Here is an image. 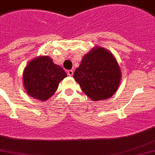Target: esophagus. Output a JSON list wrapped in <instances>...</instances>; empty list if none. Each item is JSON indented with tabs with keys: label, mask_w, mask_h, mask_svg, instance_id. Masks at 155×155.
<instances>
[{
	"label": "esophagus",
	"mask_w": 155,
	"mask_h": 155,
	"mask_svg": "<svg viewBox=\"0 0 155 155\" xmlns=\"http://www.w3.org/2000/svg\"><path fill=\"white\" fill-rule=\"evenodd\" d=\"M67 73H68V75H69V76H72V75H73L74 71H73V70H68V71H67Z\"/></svg>",
	"instance_id": "1"
}]
</instances>
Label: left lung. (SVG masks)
Wrapping results in <instances>:
<instances>
[{
	"label": "left lung",
	"instance_id": "obj_1",
	"mask_svg": "<svg viewBox=\"0 0 155 155\" xmlns=\"http://www.w3.org/2000/svg\"><path fill=\"white\" fill-rule=\"evenodd\" d=\"M73 78L86 95L94 101L111 97L119 87L121 71L113 53L101 46L84 56Z\"/></svg>",
	"mask_w": 155,
	"mask_h": 155
}]
</instances>
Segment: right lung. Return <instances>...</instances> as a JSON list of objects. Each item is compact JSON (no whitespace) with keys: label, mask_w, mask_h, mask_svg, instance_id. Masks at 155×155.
Masks as SVG:
<instances>
[{"label":"right lung","mask_w":155,"mask_h":155,"mask_svg":"<svg viewBox=\"0 0 155 155\" xmlns=\"http://www.w3.org/2000/svg\"><path fill=\"white\" fill-rule=\"evenodd\" d=\"M66 76L65 71L50 57L39 56L29 61L23 70V87L30 97L44 102L52 97Z\"/></svg>","instance_id":"add662e5"}]
</instances>
